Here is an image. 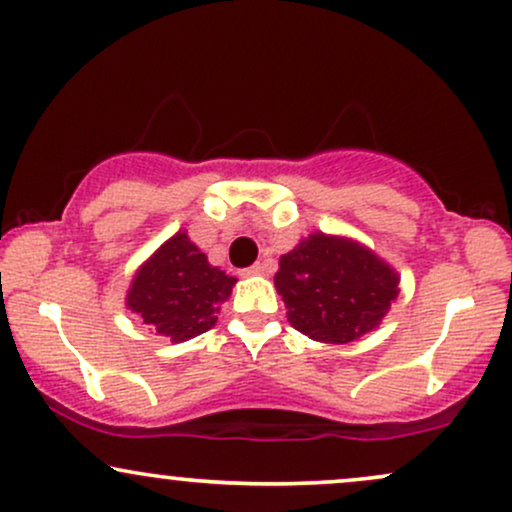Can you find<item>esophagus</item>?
Here are the masks:
<instances>
[{
    "label": "esophagus",
    "instance_id": "34e87169",
    "mask_svg": "<svg viewBox=\"0 0 512 512\" xmlns=\"http://www.w3.org/2000/svg\"><path fill=\"white\" fill-rule=\"evenodd\" d=\"M264 272H267V264H264V262H257V264H252V267H248V269H245V276H260V274H264Z\"/></svg>",
    "mask_w": 512,
    "mask_h": 512
}]
</instances>
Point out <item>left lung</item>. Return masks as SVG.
Wrapping results in <instances>:
<instances>
[{"label":"left lung","instance_id":"8db88e82","mask_svg":"<svg viewBox=\"0 0 512 512\" xmlns=\"http://www.w3.org/2000/svg\"><path fill=\"white\" fill-rule=\"evenodd\" d=\"M400 274L367 245L315 231L281 255L274 286L293 329L319 343H353L381 324Z\"/></svg>","mask_w":512,"mask_h":512}]
</instances>
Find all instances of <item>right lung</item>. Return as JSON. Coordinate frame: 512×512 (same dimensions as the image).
<instances>
[{
  "mask_svg": "<svg viewBox=\"0 0 512 512\" xmlns=\"http://www.w3.org/2000/svg\"><path fill=\"white\" fill-rule=\"evenodd\" d=\"M236 281V276L212 267L186 231H178L133 274L126 310L155 334L183 343L217 324L219 305L229 300Z\"/></svg>",
  "mask_w": 512,
  "mask_h": 512,
  "instance_id": "obj_1",
  "label": "right lung"
}]
</instances>
